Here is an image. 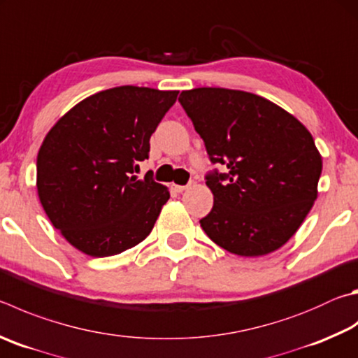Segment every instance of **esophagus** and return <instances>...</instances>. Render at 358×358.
Returning <instances> with one entry per match:
<instances>
[{
    "instance_id": "34e87169",
    "label": "esophagus",
    "mask_w": 358,
    "mask_h": 358,
    "mask_svg": "<svg viewBox=\"0 0 358 358\" xmlns=\"http://www.w3.org/2000/svg\"><path fill=\"white\" fill-rule=\"evenodd\" d=\"M172 189L175 191V192H183L185 189H186V186H180V185H172Z\"/></svg>"
}]
</instances>
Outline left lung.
<instances>
[{"mask_svg":"<svg viewBox=\"0 0 358 358\" xmlns=\"http://www.w3.org/2000/svg\"><path fill=\"white\" fill-rule=\"evenodd\" d=\"M178 101L213 164L229 169L206 175L214 205L201 229L239 257L280 249L317 197L322 158L313 136L283 108L244 90L197 87Z\"/></svg>","mask_w":358,"mask_h":358,"instance_id":"8db88e82","label":"left lung"}]
</instances>
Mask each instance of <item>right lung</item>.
<instances>
[{
  "label": "right lung",
  "instance_id": "1",
  "mask_svg": "<svg viewBox=\"0 0 358 358\" xmlns=\"http://www.w3.org/2000/svg\"><path fill=\"white\" fill-rule=\"evenodd\" d=\"M178 90L120 86L64 114L37 155V194L55 229L89 257L122 253L150 235L169 189L139 180L150 136Z\"/></svg>",
  "mask_w": 358,
  "mask_h": 358
}]
</instances>
